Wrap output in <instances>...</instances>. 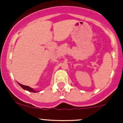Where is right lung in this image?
I'll use <instances>...</instances> for the list:
<instances>
[{"label":"right lung","mask_w":123,"mask_h":123,"mask_svg":"<svg viewBox=\"0 0 123 123\" xmlns=\"http://www.w3.org/2000/svg\"><path fill=\"white\" fill-rule=\"evenodd\" d=\"M18 84H19L20 86L23 89L25 90H26V91H29V92H37V91H34V90L33 89H32L31 87H30L29 86H25V85H23V84H21L20 83H19L18 82Z\"/></svg>","instance_id":"right-lung-1"}]
</instances>
